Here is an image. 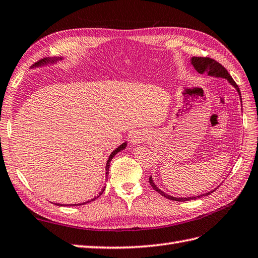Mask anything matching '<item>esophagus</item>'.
Instances as JSON below:
<instances>
[{
  "label": "esophagus",
  "mask_w": 258,
  "mask_h": 258,
  "mask_svg": "<svg viewBox=\"0 0 258 258\" xmlns=\"http://www.w3.org/2000/svg\"><path fill=\"white\" fill-rule=\"evenodd\" d=\"M145 140H146V136L142 133H136L130 137V141L133 145L142 144V142H145Z\"/></svg>",
  "instance_id": "1"
}]
</instances>
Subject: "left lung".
I'll use <instances>...</instances> for the list:
<instances>
[{"mask_svg":"<svg viewBox=\"0 0 258 258\" xmlns=\"http://www.w3.org/2000/svg\"><path fill=\"white\" fill-rule=\"evenodd\" d=\"M191 64L193 65V67L196 68L198 73H200V74L207 73L209 76H212V77L225 78L226 81L237 90V93L239 95V98H241V90H239L238 86L236 85L235 82L233 81V78L231 77L230 74L227 73V71L220 64L219 61L212 59V58H210V57H192ZM241 100H242V98H241ZM149 182H150V185L154 188V191H157L158 193L161 194V196L164 197V198H167L169 200H172V201H177V202H184V201H190V200H197V199L202 198L203 196H209V194L213 192V191H211V192L202 194V196H197V197H191V198H174L172 196H169V194H167V193H164L162 190H160V188L156 184H154V182L152 180V176L149 177Z\"/></svg>","mask_w":258,"mask_h":258,"instance_id":"8db88e82","label":"left lung"}]
</instances>
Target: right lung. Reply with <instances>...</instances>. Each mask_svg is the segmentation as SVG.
<instances>
[{
  "label": "right lung",
  "mask_w": 258,
  "mask_h": 258,
  "mask_svg": "<svg viewBox=\"0 0 258 258\" xmlns=\"http://www.w3.org/2000/svg\"><path fill=\"white\" fill-rule=\"evenodd\" d=\"M61 59H62V57H51V58H44V59H41V60H38L37 62H35V64H34L32 67L34 68V67H39V66H44V65H47V64H54V62H56L57 60H61ZM125 147H127V142H124V144H121L118 148H116V150H113V151L110 153L109 159H108V161H107V163H106V177L108 176V173H109V165H110L111 159H112L114 156H116V154H117L118 152L123 150V149H124ZM104 191H105V187L102 188L101 192H99V196H101L102 192H104ZM99 196H97V197L94 198L93 200H89V201L84 202V203H82V204H86V203H89V202H91V201H94V200H96L97 198H99ZM57 205H59V207H62V205H64V204L57 203ZM68 205H70V207H72V205H81V204H68Z\"/></svg>",
  "instance_id": "right-lung-1"
}]
</instances>
